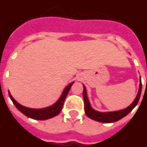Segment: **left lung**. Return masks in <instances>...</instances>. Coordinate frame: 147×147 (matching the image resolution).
I'll return each instance as SVG.
<instances>
[{
  "instance_id": "obj_1",
  "label": "left lung",
  "mask_w": 147,
  "mask_h": 147,
  "mask_svg": "<svg viewBox=\"0 0 147 147\" xmlns=\"http://www.w3.org/2000/svg\"><path fill=\"white\" fill-rule=\"evenodd\" d=\"M141 90H142V82H141V78L140 79V87L138 90V93L134 101L131 103L129 107H127L125 109L119 110L116 111H107V112H100L98 111H96L91 107V104L90 100L88 99L87 93H86V89L83 85V100H84L85 104V113L91 119L94 121H99V122H103V123H112L115 122L117 121L120 120L125 116L128 115L129 112H131V110L133 109L136 105H137L141 95Z\"/></svg>"
}]
</instances>
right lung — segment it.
I'll return each mask as SVG.
<instances>
[{
  "label": "right lung",
  "instance_id": "1",
  "mask_svg": "<svg viewBox=\"0 0 147 147\" xmlns=\"http://www.w3.org/2000/svg\"><path fill=\"white\" fill-rule=\"evenodd\" d=\"M74 82H71V83H69L64 89L61 95L60 96L58 100L54 104H52L49 107L40 108V109H35V108H29V107H25L23 105L18 103L15 99L13 98V96L9 91H8V94H9L10 99L11 100L13 104H15V106L17 107V109L19 111H21L23 115L27 116L28 118H32L35 120H47V119H50V118L57 116L61 112L63 105H64L65 98H66V96L68 95V92H69V90H70L71 87V86Z\"/></svg>",
  "mask_w": 147,
  "mask_h": 147
}]
</instances>
